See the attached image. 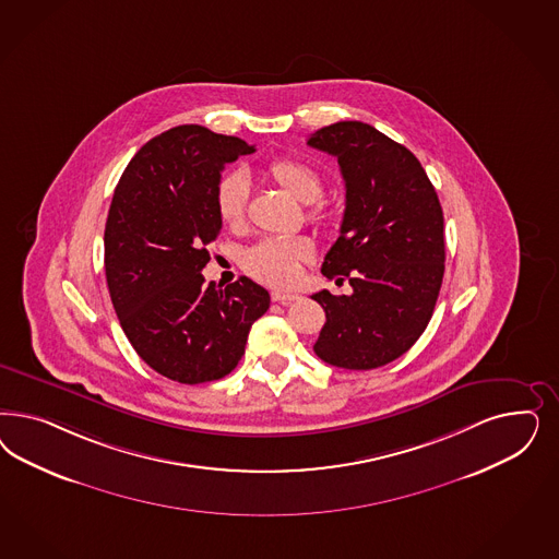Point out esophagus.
<instances>
[{"label": "esophagus", "instance_id": "esophagus-1", "mask_svg": "<svg viewBox=\"0 0 559 559\" xmlns=\"http://www.w3.org/2000/svg\"><path fill=\"white\" fill-rule=\"evenodd\" d=\"M271 300L288 307L294 300H298V296L296 294H286V292H271Z\"/></svg>", "mask_w": 559, "mask_h": 559}]
</instances>
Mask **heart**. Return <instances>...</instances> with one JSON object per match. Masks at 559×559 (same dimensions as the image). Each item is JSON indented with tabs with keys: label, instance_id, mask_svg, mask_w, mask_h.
Segmentation results:
<instances>
[{
	"label": "heart",
	"instance_id": "heart-1",
	"mask_svg": "<svg viewBox=\"0 0 559 559\" xmlns=\"http://www.w3.org/2000/svg\"><path fill=\"white\" fill-rule=\"evenodd\" d=\"M270 175L300 203H312L323 195V177L310 164L292 158L275 160L270 166ZM249 191L251 180L240 168L226 173L217 180L216 212L224 226L240 228L245 224ZM314 216L323 217V212H314ZM312 257L314 245L308 236H267L245 251L242 267L267 286L289 288L300 277L302 263H308Z\"/></svg>",
	"mask_w": 559,
	"mask_h": 559
}]
</instances>
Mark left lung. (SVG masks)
I'll return each instance as SVG.
<instances>
[{"instance_id": "8db88e82", "label": "left lung", "mask_w": 559, "mask_h": 559, "mask_svg": "<svg viewBox=\"0 0 559 559\" xmlns=\"http://www.w3.org/2000/svg\"><path fill=\"white\" fill-rule=\"evenodd\" d=\"M337 158L345 212L321 273L349 296H312L326 323L314 343L321 360L372 370L403 356L432 319L444 275V216L433 185L405 145L361 121H340L308 138Z\"/></svg>"}]
</instances>
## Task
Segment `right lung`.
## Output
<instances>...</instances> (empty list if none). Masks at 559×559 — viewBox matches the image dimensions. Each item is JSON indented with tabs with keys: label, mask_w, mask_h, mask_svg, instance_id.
Masks as SVG:
<instances>
[{
	"label": "right lung",
	"mask_w": 559,
	"mask_h": 559,
	"mask_svg": "<svg viewBox=\"0 0 559 559\" xmlns=\"http://www.w3.org/2000/svg\"><path fill=\"white\" fill-rule=\"evenodd\" d=\"M233 135L179 126L127 164L105 228V271L119 323L138 356L166 379L199 384L230 374L270 292L249 277L203 284L222 219L219 173L252 154Z\"/></svg>",
	"instance_id": "right-lung-1"
}]
</instances>
